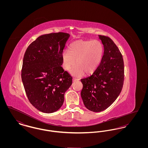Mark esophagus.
Masks as SVG:
<instances>
[{
	"instance_id": "esophagus-1",
	"label": "esophagus",
	"mask_w": 148,
	"mask_h": 148,
	"mask_svg": "<svg viewBox=\"0 0 148 148\" xmlns=\"http://www.w3.org/2000/svg\"><path fill=\"white\" fill-rule=\"evenodd\" d=\"M79 79H77V78H75V77H74L73 78V82H76V81H78Z\"/></svg>"
}]
</instances>
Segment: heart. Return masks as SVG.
Wrapping results in <instances>:
<instances>
[{
    "label": "heart",
    "mask_w": 148,
    "mask_h": 148,
    "mask_svg": "<svg viewBox=\"0 0 148 148\" xmlns=\"http://www.w3.org/2000/svg\"><path fill=\"white\" fill-rule=\"evenodd\" d=\"M103 47L98 40L92 41L78 40L72 43L69 51L64 50L62 54L63 67L69 71L75 63L71 73L79 76L85 73L91 74L96 71L100 63L103 55Z\"/></svg>",
    "instance_id": "1"
}]
</instances>
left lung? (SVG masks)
<instances>
[{
    "mask_svg": "<svg viewBox=\"0 0 148 148\" xmlns=\"http://www.w3.org/2000/svg\"><path fill=\"white\" fill-rule=\"evenodd\" d=\"M98 36L104 47L101 61L92 75L81 79V97L85 106L93 112L103 111L113 104L121 91L124 78L119 49L109 37Z\"/></svg>",
    "mask_w": 148,
    "mask_h": 148,
    "instance_id": "1",
    "label": "left lung"
}]
</instances>
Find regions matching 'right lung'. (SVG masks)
<instances>
[{
    "mask_svg": "<svg viewBox=\"0 0 148 148\" xmlns=\"http://www.w3.org/2000/svg\"><path fill=\"white\" fill-rule=\"evenodd\" d=\"M69 37L61 32L40 35L24 54L22 82L30 103L43 113L59 110L65 92L72 84V77L61 66L62 54Z\"/></svg>",
    "mask_w": 148,
    "mask_h": 148,
    "instance_id": "add662e5",
    "label": "right lung"
}]
</instances>
